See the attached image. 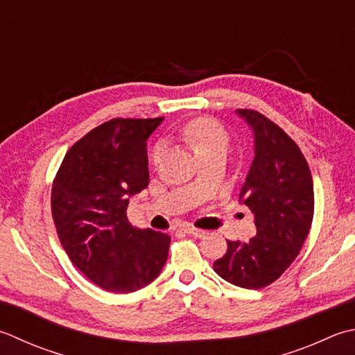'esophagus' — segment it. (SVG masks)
<instances>
[{
  "instance_id": "obj_1",
  "label": "esophagus",
  "mask_w": 355,
  "mask_h": 355,
  "mask_svg": "<svg viewBox=\"0 0 355 355\" xmlns=\"http://www.w3.org/2000/svg\"><path fill=\"white\" fill-rule=\"evenodd\" d=\"M183 231L186 234L193 235V237H198V239L205 237V235H206V231H203V229H198V227H193V226H184Z\"/></svg>"
}]
</instances>
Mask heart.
Returning <instances> with one entry per match:
<instances>
[{"label":"heart","instance_id":"obj_1","mask_svg":"<svg viewBox=\"0 0 355 355\" xmlns=\"http://www.w3.org/2000/svg\"><path fill=\"white\" fill-rule=\"evenodd\" d=\"M180 137L191 144V148L203 157L214 150H227L229 134L221 124L211 116H196L178 129ZM163 144L157 143L150 150V163L157 166L163 157Z\"/></svg>","mask_w":355,"mask_h":355}]
</instances>
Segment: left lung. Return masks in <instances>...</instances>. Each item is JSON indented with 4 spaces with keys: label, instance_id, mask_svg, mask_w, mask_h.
<instances>
[{
    "label": "left lung",
    "instance_id": "obj_1",
    "mask_svg": "<svg viewBox=\"0 0 355 355\" xmlns=\"http://www.w3.org/2000/svg\"><path fill=\"white\" fill-rule=\"evenodd\" d=\"M255 135V158L240 200L255 215L257 235L229 241L214 261L221 279L246 289L269 286L300 254L314 218V184L306 158L280 126L252 109H239Z\"/></svg>",
    "mask_w": 355,
    "mask_h": 355
}]
</instances>
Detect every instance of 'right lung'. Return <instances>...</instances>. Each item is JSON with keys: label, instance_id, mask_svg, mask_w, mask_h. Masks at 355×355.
I'll list each match as a JSON object with an SVG mask.
<instances>
[{"label": "right lung", "instance_id": "obj_1", "mask_svg": "<svg viewBox=\"0 0 355 355\" xmlns=\"http://www.w3.org/2000/svg\"><path fill=\"white\" fill-rule=\"evenodd\" d=\"M158 118H112L76 141L52 184V218L61 246L90 282L116 294L154 282L171 237L132 227L129 197L149 184L146 140Z\"/></svg>", "mask_w": 355, "mask_h": 355}]
</instances>
